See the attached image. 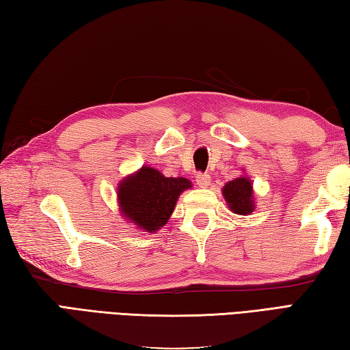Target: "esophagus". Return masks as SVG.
<instances>
[{
  "instance_id": "1",
  "label": "esophagus",
  "mask_w": 350,
  "mask_h": 350,
  "mask_svg": "<svg viewBox=\"0 0 350 350\" xmlns=\"http://www.w3.org/2000/svg\"><path fill=\"white\" fill-rule=\"evenodd\" d=\"M196 184L200 187H207L210 184V175L208 174H198L196 175Z\"/></svg>"
}]
</instances>
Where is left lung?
Listing matches in <instances>:
<instances>
[{
  "mask_svg": "<svg viewBox=\"0 0 350 350\" xmlns=\"http://www.w3.org/2000/svg\"><path fill=\"white\" fill-rule=\"evenodd\" d=\"M222 196L228 208L236 215H252L256 208V198L253 190V181L250 176L241 175L234 180L226 183L222 187Z\"/></svg>",
  "mask_w": 350,
  "mask_h": 350,
  "instance_id": "8db88e82",
  "label": "left lung"
}]
</instances>
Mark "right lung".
<instances>
[{
  "label": "right lung",
  "mask_w": 350,
  "mask_h": 350,
  "mask_svg": "<svg viewBox=\"0 0 350 350\" xmlns=\"http://www.w3.org/2000/svg\"><path fill=\"white\" fill-rule=\"evenodd\" d=\"M190 187L192 183L187 178L164 176L144 164L118 183V212L143 232H158L172 216L178 198Z\"/></svg>",
  "instance_id": "add662e5"
}]
</instances>
